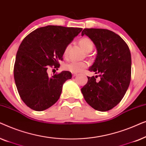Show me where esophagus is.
I'll return each instance as SVG.
<instances>
[{
    "label": "esophagus",
    "mask_w": 146,
    "mask_h": 146,
    "mask_svg": "<svg viewBox=\"0 0 146 146\" xmlns=\"http://www.w3.org/2000/svg\"><path fill=\"white\" fill-rule=\"evenodd\" d=\"M72 76H78V74L77 73H72Z\"/></svg>",
    "instance_id": "obj_1"
}]
</instances>
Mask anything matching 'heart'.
<instances>
[{"label": "heart", "instance_id": "b5f03b06", "mask_svg": "<svg viewBox=\"0 0 146 146\" xmlns=\"http://www.w3.org/2000/svg\"><path fill=\"white\" fill-rule=\"evenodd\" d=\"M78 42L79 44L81 46V47L86 52H90L94 48V43L88 38H82L79 40ZM70 48V45L68 44L64 50L63 56L66 58L68 56ZM88 62H70L66 64L64 67L66 70H68L72 73H77L82 71L84 69L88 66Z\"/></svg>", "mask_w": 146, "mask_h": 146}]
</instances>
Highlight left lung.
Masks as SVG:
<instances>
[{"label":"left lung","mask_w":146,"mask_h":146,"mask_svg":"<svg viewBox=\"0 0 146 146\" xmlns=\"http://www.w3.org/2000/svg\"><path fill=\"white\" fill-rule=\"evenodd\" d=\"M92 40L97 50L95 62L89 70L99 74L88 76L81 89L85 100L94 109L108 111L120 102L131 80V58L128 46L113 32L102 29H84L82 36Z\"/></svg>","instance_id":"obj_1"}]
</instances>
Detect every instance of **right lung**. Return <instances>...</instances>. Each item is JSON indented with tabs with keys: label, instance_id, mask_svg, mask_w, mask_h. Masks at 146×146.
Returning a JSON list of instances; mask_svg holds the SVG:
<instances>
[{
	"label": "right lung",
	"instance_id": "right-lung-1",
	"mask_svg": "<svg viewBox=\"0 0 146 146\" xmlns=\"http://www.w3.org/2000/svg\"><path fill=\"white\" fill-rule=\"evenodd\" d=\"M82 30L49 25L24 38L16 56L14 78L22 100L30 108L43 111L58 100L64 83L72 78V74L62 71L50 77L47 70L60 66L65 47Z\"/></svg>",
	"mask_w": 146,
	"mask_h": 146
}]
</instances>
